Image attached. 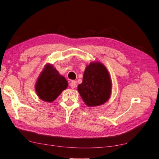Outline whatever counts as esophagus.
Segmentation results:
<instances>
[{
	"label": "esophagus",
	"mask_w": 159,
	"mask_h": 159,
	"mask_svg": "<svg viewBox=\"0 0 159 159\" xmlns=\"http://www.w3.org/2000/svg\"><path fill=\"white\" fill-rule=\"evenodd\" d=\"M70 86L72 89H74L76 86V80H72L71 83H70Z\"/></svg>",
	"instance_id": "esophagus-1"
}]
</instances>
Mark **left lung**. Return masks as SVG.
Segmentation results:
<instances>
[{
  "label": "left lung",
  "instance_id": "obj_1",
  "mask_svg": "<svg viewBox=\"0 0 159 159\" xmlns=\"http://www.w3.org/2000/svg\"><path fill=\"white\" fill-rule=\"evenodd\" d=\"M112 88L111 77L102 63L92 62L83 74V83L78 86L80 96L88 107H96L109 99Z\"/></svg>",
  "mask_w": 159,
  "mask_h": 159
}]
</instances>
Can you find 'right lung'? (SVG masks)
<instances>
[{"instance_id":"right-lung-1","label":"right lung","mask_w":159,"mask_h":159,"mask_svg":"<svg viewBox=\"0 0 159 159\" xmlns=\"http://www.w3.org/2000/svg\"><path fill=\"white\" fill-rule=\"evenodd\" d=\"M68 83L65 77L60 75L52 65L46 64L35 84V91L40 99L52 102L58 97Z\"/></svg>"}]
</instances>
